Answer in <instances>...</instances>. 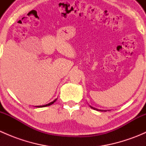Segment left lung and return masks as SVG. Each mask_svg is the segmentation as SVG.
Masks as SVG:
<instances>
[{"mask_svg":"<svg viewBox=\"0 0 146 146\" xmlns=\"http://www.w3.org/2000/svg\"><path fill=\"white\" fill-rule=\"evenodd\" d=\"M90 107H91V108H92V109H93V110H98H98H98V109H96V108H94V107H91V106H90ZM99 111H105V110H99Z\"/></svg>","mask_w":146,"mask_h":146,"instance_id":"left-lung-1","label":"left lung"}]
</instances>
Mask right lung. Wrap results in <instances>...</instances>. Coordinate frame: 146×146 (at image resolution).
Listing matches in <instances>:
<instances>
[{
	"label": "right lung",
	"instance_id": "obj_1",
	"mask_svg": "<svg viewBox=\"0 0 146 146\" xmlns=\"http://www.w3.org/2000/svg\"><path fill=\"white\" fill-rule=\"evenodd\" d=\"M56 100H57V99L54 100L53 101V102H51L48 103V104H44V105H42V106H36V107H47V106H49V105H51V104H54V103L56 101Z\"/></svg>",
	"mask_w": 146,
	"mask_h": 146
}]
</instances>
